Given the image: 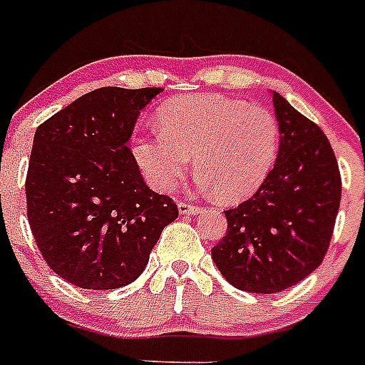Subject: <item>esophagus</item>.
<instances>
[{"instance_id":"obj_1","label":"esophagus","mask_w":365,"mask_h":365,"mask_svg":"<svg viewBox=\"0 0 365 365\" xmlns=\"http://www.w3.org/2000/svg\"><path fill=\"white\" fill-rule=\"evenodd\" d=\"M177 208H179L180 215H197L200 212V206L190 205V202H185V200H179Z\"/></svg>"}]
</instances>
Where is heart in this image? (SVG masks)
I'll use <instances>...</instances> for the list:
<instances>
[{"mask_svg":"<svg viewBox=\"0 0 365 365\" xmlns=\"http://www.w3.org/2000/svg\"><path fill=\"white\" fill-rule=\"evenodd\" d=\"M160 132L133 137L132 153L148 185L172 192L190 166L199 182L222 200L252 195L279 152V121L264 106L197 93L159 108Z\"/></svg>","mask_w":365,"mask_h":365,"instance_id":"b5f03b06","label":"heart"}]
</instances>
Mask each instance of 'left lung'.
I'll list each match as a JSON object with an SVG mask.
<instances>
[{
  "instance_id": "obj_1",
  "label": "left lung",
  "mask_w": 365,
  "mask_h": 365,
  "mask_svg": "<svg viewBox=\"0 0 365 365\" xmlns=\"http://www.w3.org/2000/svg\"><path fill=\"white\" fill-rule=\"evenodd\" d=\"M280 128L273 170L255 195L226 210L228 232L212 250L237 289L279 293L324 260L340 206L339 163L322 130L273 92Z\"/></svg>"
}]
</instances>
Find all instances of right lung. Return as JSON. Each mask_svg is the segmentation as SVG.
Listing matches in <instances>:
<instances>
[{
    "label": "right lung",
    "mask_w": 365,
    "mask_h": 365,
    "mask_svg": "<svg viewBox=\"0 0 365 365\" xmlns=\"http://www.w3.org/2000/svg\"><path fill=\"white\" fill-rule=\"evenodd\" d=\"M163 88L105 86L36 130L26 172V215L43 259L83 289H117L145 272L179 210L146 186L128 141Z\"/></svg>",
    "instance_id": "obj_1"
}]
</instances>
